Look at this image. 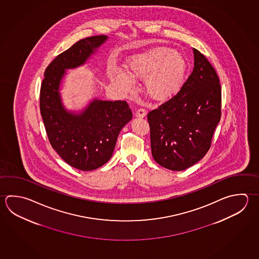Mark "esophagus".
Returning <instances> with one entry per match:
<instances>
[{
	"mask_svg": "<svg viewBox=\"0 0 259 259\" xmlns=\"http://www.w3.org/2000/svg\"><path fill=\"white\" fill-rule=\"evenodd\" d=\"M147 110L145 108H139L136 111V117L138 118H144L146 116Z\"/></svg>",
	"mask_w": 259,
	"mask_h": 259,
	"instance_id": "34e87169",
	"label": "esophagus"
}]
</instances>
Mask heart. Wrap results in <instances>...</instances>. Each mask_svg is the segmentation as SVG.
<instances>
[{
	"mask_svg": "<svg viewBox=\"0 0 259 259\" xmlns=\"http://www.w3.org/2000/svg\"><path fill=\"white\" fill-rule=\"evenodd\" d=\"M127 71L114 69L110 79L127 91L134 89L137 79H145L151 99L163 102L179 92L187 71V62L180 53L165 47H155L130 57Z\"/></svg>",
	"mask_w": 259,
	"mask_h": 259,
	"instance_id": "obj_1",
	"label": "heart"
}]
</instances>
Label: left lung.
I'll list each match as a JSON object with an SVG mask.
<instances>
[{"instance_id": "1", "label": "left lung", "mask_w": 259, "mask_h": 259, "mask_svg": "<svg viewBox=\"0 0 259 259\" xmlns=\"http://www.w3.org/2000/svg\"><path fill=\"white\" fill-rule=\"evenodd\" d=\"M193 57V72L179 92L148 113L153 159L171 170L187 169L206 154L221 118L217 71L195 48Z\"/></svg>"}]
</instances>
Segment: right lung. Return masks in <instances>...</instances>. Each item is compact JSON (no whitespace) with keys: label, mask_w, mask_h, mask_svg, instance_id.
Masks as SVG:
<instances>
[{"label":"right lung","mask_w":259,"mask_h":259,"mask_svg":"<svg viewBox=\"0 0 259 259\" xmlns=\"http://www.w3.org/2000/svg\"><path fill=\"white\" fill-rule=\"evenodd\" d=\"M107 38L81 39L58 55L45 71L40 90V111L51 146L67 164L81 170L108 162L119 132L132 118L125 100L94 99L80 114L68 112L62 105L59 85L65 70L83 65Z\"/></svg>","instance_id":"right-lung-1"}]
</instances>
